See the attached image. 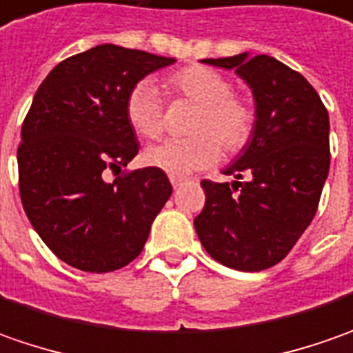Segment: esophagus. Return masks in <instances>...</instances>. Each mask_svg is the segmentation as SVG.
<instances>
[{
    "label": "esophagus",
    "mask_w": 353,
    "mask_h": 353,
    "mask_svg": "<svg viewBox=\"0 0 353 353\" xmlns=\"http://www.w3.org/2000/svg\"><path fill=\"white\" fill-rule=\"evenodd\" d=\"M170 181H172V185H174V189L181 188V185L185 183V179H183V177H170Z\"/></svg>",
    "instance_id": "34e87169"
}]
</instances>
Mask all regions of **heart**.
Here are the masks:
<instances>
[{
  "instance_id": "heart-1",
  "label": "heart",
  "mask_w": 353,
  "mask_h": 353,
  "mask_svg": "<svg viewBox=\"0 0 353 353\" xmlns=\"http://www.w3.org/2000/svg\"><path fill=\"white\" fill-rule=\"evenodd\" d=\"M165 85L172 95L199 105L189 127L193 137L150 146L144 152L146 165L172 177H185L213 165L221 148L234 154L248 144L254 134L256 111L248 99L232 93V83L225 74L207 66H189L172 74ZM125 115L140 137L150 140L162 137L165 107L154 81L142 79L128 92Z\"/></svg>"
}]
</instances>
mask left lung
Listing matches in <instances>:
<instances>
[{"label": "left lung", "mask_w": 353, "mask_h": 353, "mask_svg": "<svg viewBox=\"0 0 353 353\" xmlns=\"http://www.w3.org/2000/svg\"><path fill=\"white\" fill-rule=\"evenodd\" d=\"M203 62L234 70L248 83L256 125L244 152L223 172L236 181H201L207 199L195 230L213 260L261 272L285 258L316 213L330 168L328 111L307 79L272 56Z\"/></svg>", "instance_id": "8db88e82"}]
</instances>
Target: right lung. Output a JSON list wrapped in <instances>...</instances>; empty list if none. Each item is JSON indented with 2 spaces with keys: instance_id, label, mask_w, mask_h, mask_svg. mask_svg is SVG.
<instances>
[{
  "instance_id": "right-lung-1",
  "label": "right lung",
  "mask_w": 353,
  "mask_h": 353,
  "mask_svg": "<svg viewBox=\"0 0 353 353\" xmlns=\"http://www.w3.org/2000/svg\"><path fill=\"white\" fill-rule=\"evenodd\" d=\"M174 58L99 44L70 56L44 78L23 121L17 150L23 209L68 265L107 274L139 256L172 195L164 172H121L139 154L128 92Z\"/></svg>"
}]
</instances>
